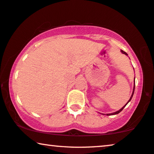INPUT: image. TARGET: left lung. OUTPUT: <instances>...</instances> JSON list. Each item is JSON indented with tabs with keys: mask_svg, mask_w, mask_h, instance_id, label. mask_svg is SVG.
<instances>
[{
	"mask_svg": "<svg viewBox=\"0 0 154 154\" xmlns=\"http://www.w3.org/2000/svg\"><path fill=\"white\" fill-rule=\"evenodd\" d=\"M121 52H122V53H123V54H126V55H128V54H127V52H125V51H123V50H121ZM134 90H135V86H134V91H133V93H132V95H131V97H130V100L128 101V102L127 103V104H126V105H127V104H128V103L130 102V101H131V98H132V97H133V95H134ZM126 105H125V106H123L122 108V109H121L120 110H119V111H116V112H115V113H110V114H106V115H107V116H111H111H112V115H116V114H118V113H120V112H121L122 111V110H123V109H124V108H125V107L126 106Z\"/></svg>",
	"mask_w": 154,
	"mask_h": 154,
	"instance_id": "8db88e82",
	"label": "left lung"
}]
</instances>
